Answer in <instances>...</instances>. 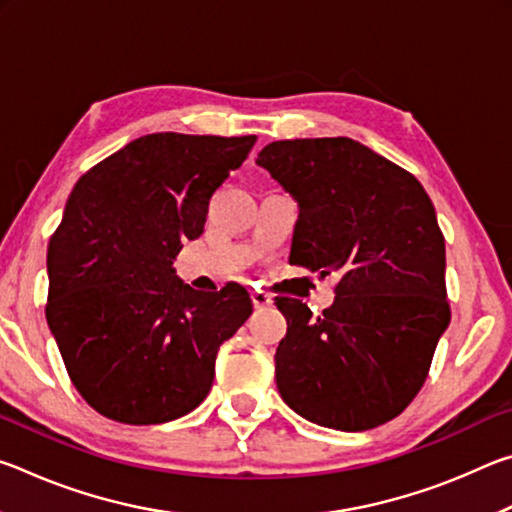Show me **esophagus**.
<instances>
[{
	"instance_id": "obj_1",
	"label": "esophagus",
	"mask_w": 512,
	"mask_h": 512,
	"mask_svg": "<svg viewBox=\"0 0 512 512\" xmlns=\"http://www.w3.org/2000/svg\"><path fill=\"white\" fill-rule=\"evenodd\" d=\"M253 302H255V307H257V309H262V307H268V305H271L273 298L268 296V293L255 289V291H253Z\"/></svg>"
}]
</instances>
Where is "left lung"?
<instances>
[{
	"instance_id": "8db88e82",
	"label": "left lung",
	"mask_w": 512,
	"mask_h": 512,
	"mask_svg": "<svg viewBox=\"0 0 512 512\" xmlns=\"http://www.w3.org/2000/svg\"><path fill=\"white\" fill-rule=\"evenodd\" d=\"M255 162L298 203L289 262L339 275L320 316L275 298L287 318L277 391L320 427L393 420L418 395L449 325L433 203L409 171L350 137L273 142Z\"/></svg>"
}]
</instances>
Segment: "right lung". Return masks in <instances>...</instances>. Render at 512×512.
<instances>
[{
  "label": "right lung",
  "mask_w": 512,
  "mask_h": 512,
  "mask_svg": "<svg viewBox=\"0 0 512 512\" xmlns=\"http://www.w3.org/2000/svg\"><path fill=\"white\" fill-rule=\"evenodd\" d=\"M255 135L153 133L92 167L49 241L47 325L76 391L126 424H160L210 393L214 361L253 314L241 284L201 293L176 275L210 198Z\"/></svg>",
  "instance_id": "add662e5"
}]
</instances>
